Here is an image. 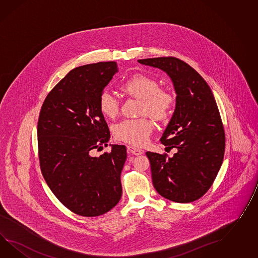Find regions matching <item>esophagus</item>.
Wrapping results in <instances>:
<instances>
[{
  "instance_id": "34e87169",
  "label": "esophagus",
  "mask_w": 258,
  "mask_h": 258,
  "mask_svg": "<svg viewBox=\"0 0 258 258\" xmlns=\"http://www.w3.org/2000/svg\"><path fill=\"white\" fill-rule=\"evenodd\" d=\"M127 150L131 152L132 155H135V156H140L144 153V150L137 148V147H134V146H127Z\"/></svg>"
}]
</instances>
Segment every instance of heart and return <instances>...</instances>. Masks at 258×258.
Here are the masks:
<instances>
[{"mask_svg":"<svg viewBox=\"0 0 258 258\" xmlns=\"http://www.w3.org/2000/svg\"><path fill=\"white\" fill-rule=\"evenodd\" d=\"M121 89L140 99V112L147 113L153 118L163 120L167 118L174 105V96L166 88H158L155 78L145 75H134L121 85ZM99 110L107 118H114L119 111L117 98L109 90H103L98 101ZM153 132V124L146 117L136 119H124L113 126L115 140L128 145L140 146L147 143Z\"/></svg>","mask_w":258,"mask_h":258,"instance_id":"obj_1","label":"heart"}]
</instances>
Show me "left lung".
Segmentation results:
<instances>
[{
    "label": "left lung",
    "mask_w": 258,
    "mask_h": 258,
    "mask_svg": "<svg viewBox=\"0 0 258 258\" xmlns=\"http://www.w3.org/2000/svg\"><path fill=\"white\" fill-rule=\"evenodd\" d=\"M170 76L176 105L160 142L177 148L173 157L146 152L157 193L178 203L197 201L212 186L225 153V131L214 94L187 63L173 57L139 59Z\"/></svg>",
    "instance_id": "8db88e82"
}]
</instances>
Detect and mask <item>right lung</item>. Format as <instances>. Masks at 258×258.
<instances>
[{
	"label": "right lung",
	"instance_id": "right-lung-1",
	"mask_svg": "<svg viewBox=\"0 0 258 258\" xmlns=\"http://www.w3.org/2000/svg\"><path fill=\"white\" fill-rule=\"evenodd\" d=\"M118 72L116 62H98L70 71L46 96L38 119L39 160L53 194L73 213L105 214L122 196L125 145L93 156L107 146L110 132L98 101Z\"/></svg>",
	"mask_w": 258,
	"mask_h": 258
}]
</instances>
